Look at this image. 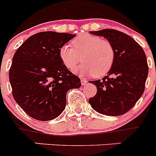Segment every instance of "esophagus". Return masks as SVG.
<instances>
[{
  "label": "esophagus",
  "instance_id": "34e87169",
  "mask_svg": "<svg viewBox=\"0 0 156 156\" xmlns=\"http://www.w3.org/2000/svg\"><path fill=\"white\" fill-rule=\"evenodd\" d=\"M87 83V81L85 79H81V84L82 85H85Z\"/></svg>",
  "mask_w": 156,
  "mask_h": 156
}]
</instances>
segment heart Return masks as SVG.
<instances>
[{"instance_id":"obj_1","label":"heart","mask_w":156,"mask_h":156,"mask_svg":"<svg viewBox=\"0 0 156 156\" xmlns=\"http://www.w3.org/2000/svg\"><path fill=\"white\" fill-rule=\"evenodd\" d=\"M71 43L73 48L64 44L59 49L60 59L68 69L73 71L83 60L84 62L74 70L75 73L100 77L108 73L113 66L115 50L110 41L98 36L83 34Z\"/></svg>"}]
</instances>
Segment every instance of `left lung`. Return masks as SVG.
<instances>
[{"instance_id": "1", "label": "left lung", "mask_w": 156, "mask_h": 156, "mask_svg": "<svg viewBox=\"0 0 156 156\" xmlns=\"http://www.w3.org/2000/svg\"><path fill=\"white\" fill-rule=\"evenodd\" d=\"M111 42L115 60L107 76L90 81L97 93L89 99L96 112L106 115H123L133 108L141 95L148 77V66L142 48L129 36L112 29L90 31Z\"/></svg>"}]
</instances>
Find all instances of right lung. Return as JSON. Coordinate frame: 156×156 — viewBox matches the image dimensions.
<instances>
[{
  "label": "right lung",
  "mask_w": 156,
  "mask_h": 156,
  "mask_svg": "<svg viewBox=\"0 0 156 156\" xmlns=\"http://www.w3.org/2000/svg\"><path fill=\"white\" fill-rule=\"evenodd\" d=\"M76 34L41 32L18 48L9 70L12 95L30 117L55 119L66 105V94L81 86L80 79L63 65L59 49Z\"/></svg>",
  "instance_id": "1"
}]
</instances>
